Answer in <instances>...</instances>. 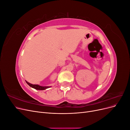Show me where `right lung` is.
<instances>
[{
	"instance_id": "right-lung-1",
	"label": "right lung",
	"mask_w": 130,
	"mask_h": 130,
	"mask_svg": "<svg viewBox=\"0 0 130 130\" xmlns=\"http://www.w3.org/2000/svg\"><path fill=\"white\" fill-rule=\"evenodd\" d=\"M25 81L26 82V84L29 86H30L31 87H32V88H33L35 89H37V90H44V89H46L47 88L51 87V86H40L38 85H33V84H31L29 83V82H28L26 81Z\"/></svg>"
}]
</instances>
